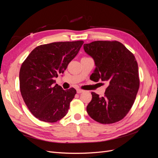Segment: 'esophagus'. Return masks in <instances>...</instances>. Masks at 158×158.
<instances>
[{
	"instance_id": "1",
	"label": "esophagus",
	"mask_w": 158,
	"mask_h": 158,
	"mask_svg": "<svg viewBox=\"0 0 158 158\" xmlns=\"http://www.w3.org/2000/svg\"><path fill=\"white\" fill-rule=\"evenodd\" d=\"M76 91H77V93L78 94H81V93L84 92V90H83L82 89H80V88H78L77 89H76Z\"/></svg>"
}]
</instances>
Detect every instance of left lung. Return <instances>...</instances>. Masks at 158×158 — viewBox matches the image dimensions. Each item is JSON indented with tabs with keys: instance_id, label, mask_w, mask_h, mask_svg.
I'll return each mask as SVG.
<instances>
[{
	"instance_id": "left-lung-1",
	"label": "left lung",
	"mask_w": 158,
	"mask_h": 158,
	"mask_svg": "<svg viewBox=\"0 0 158 158\" xmlns=\"http://www.w3.org/2000/svg\"><path fill=\"white\" fill-rule=\"evenodd\" d=\"M84 49L96 66L91 80L96 82L101 80L109 84L103 97L92 92L87 113L102 124L122 120L133 106L140 86L135 56L117 41H95L84 44Z\"/></svg>"
}]
</instances>
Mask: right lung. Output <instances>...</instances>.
Returning a JSON list of instances; mask_svg holds the SVG:
<instances>
[{
    "mask_svg": "<svg viewBox=\"0 0 158 158\" xmlns=\"http://www.w3.org/2000/svg\"><path fill=\"white\" fill-rule=\"evenodd\" d=\"M83 41L54 42L37 46L22 64L19 78L22 98L40 121L55 123L68 113L74 88L64 90L55 78L78 54Z\"/></svg>",
    "mask_w": 158,
    "mask_h": 158,
    "instance_id": "obj_1",
    "label": "right lung"
}]
</instances>
